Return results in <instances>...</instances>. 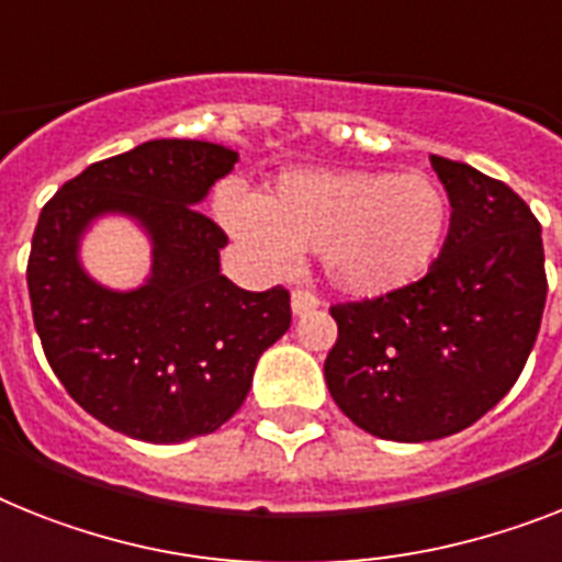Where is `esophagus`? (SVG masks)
I'll return each instance as SVG.
<instances>
[{"instance_id": "34e87169", "label": "esophagus", "mask_w": 562, "mask_h": 562, "mask_svg": "<svg viewBox=\"0 0 562 562\" xmlns=\"http://www.w3.org/2000/svg\"><path fill=\"white\" fill-rule=\"evenodd\" d=\"M290 304H292V315H295V318H301V315H310L318 310V299H315L313 292H304V290L292 292Z\"/></svg>"}]
</instances>
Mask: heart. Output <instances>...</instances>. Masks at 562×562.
<instances>
[{
  "label": "heart",
  "mask_w": 562,
  "mask_h": 562,
  "mask_svg": "<svg viewBox=\"0 0 562 562\" xmlns=\"http://www.w3.org/2000/svg\"><path fill=\"white\" fill-rule=\"evenodd\" d=\"M217 212L261 270L284 272L318 249L327 281L353 299L416 281L448 229L445 192L422 171H286L261 198L226 189Z\"/></svg>",
  "instance_id": "heart-1"
}]
</instances>
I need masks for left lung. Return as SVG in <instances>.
Returning <instances> with one entry per match:
<instances>
[{"label": "left lung", "mask_w": 562, "mask_h": 562, "mask_svg": "<svg viewBox=\"0 0 562 562\" xmlns=\"http://www.w3.org/2000/svg\"><path fill=\"white\" fill-rule=\"evenodd\" d=\"M430 166L451 226L428 276L330 310L333 402L391 442L451 437L488 414L526 368L549 290L540 224L520 194L468 164L434 155Z\"/></svg>", "instance_id": "8db88e82"}]
</instances>
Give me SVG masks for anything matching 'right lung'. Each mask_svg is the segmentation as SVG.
Instances as JSON below:
<instances>
[{"label":"right lung","instance_id":"add662e5","mask_svg":"<svg viewBox=\"0 0 562 562\" xmlns=\"http://www.w3.org/2000/svg\"><path fill=\"white\" fill-rule=\"evenodd\" d=\"M235 160L206 140H148L88 166L42 209L27 261L42 350L74 402L125 437L175 445L217 430L290 330V292L232 284L224 229L198 212ZM103 216L147 235L143 285L114 291L85 270L81 240Z\"/></svg>","mask_w":562,"mask_h":562}]
</instances>
